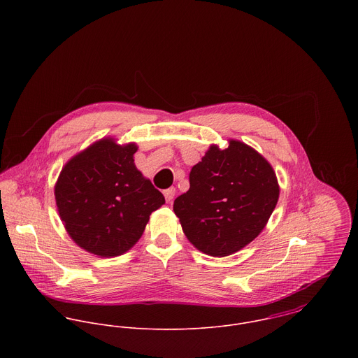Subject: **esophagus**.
Here are the masks:
<instances>
[{"label": "esophagus", "mask_w": 358, "mask_h": 358, "mask_svg": "<svg viewBox=\"0 0 358 358\" xmlns=\"http://www.w3.org/2000/svg\"><path fill=\"white\" fill-rule=\"evenodd\" d=\"M175 194H176V189L175 187H169V189H166L165 192H164V196H165V200L168 201V203H171L172 200H173V197H175Z\"/></svg>", "instance_id": "esophagus-1"}]
</instances>
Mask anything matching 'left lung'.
Listing matches in <instances>:
<instances>
[{"instance_id": "8db88e82", "label": "left lung", "mask_w": 358, "mask_h": 358, "mask_svg": "<svg viewBox=\"0 0 358 358\" xmlns=\"http://www.w3.org/2000/svg\"><path fill=\"white\" fill-rule=\"evenodd\" d=\"M280 196L270 162L244 142L210 145L190 172V189L173 203L187 240L205 255L247 247L268 222Z\"/></svg>"}]
</instances>
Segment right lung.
Segmentation results:
<instances>
[{
    "label": "right lung",
    "instance_id": "right-lung-1",
    "mask_svg": "<svg viewBox=\"0 0 358 358\" xmlns=\"http://www.w3.org/2000/svg\"><path fill=\"white\" fill-rule=\"evenodd\" d=\"M136 143L103 138L71 157L55 185L60 220L70 238L101 257L129 251L165 199L136 168Z\"/></svg>",
    "mask_w": 358,
    "mask_h": 358
}]
</instances>
